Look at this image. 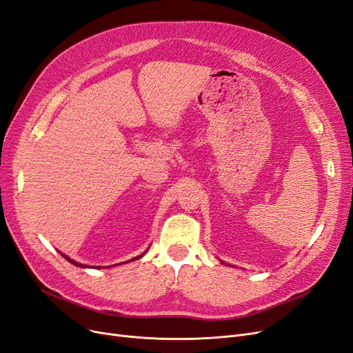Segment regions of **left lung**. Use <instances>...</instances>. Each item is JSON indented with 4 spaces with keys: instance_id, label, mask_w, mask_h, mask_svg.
I'll use <instances>...</instances> for the list:
<instances>
[{
    "instance_id": "obj_1",
    "label": "left lung",
    "mask_w": 353,
    "mask_h": 353,
    "mask_svg": "<svg viewBox=\"0 0 353 353\" xmlns=\"http://www.w3.org/2000/svg\"><path fill=\"white\" fill-rule=\"evenodd\" d=\"M223 264H225V263H223Z\"/></svg>"
}]
</instances>
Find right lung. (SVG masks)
<instances>
[{
  "mask_svg": "<svg viewBox=\"0 0 353 353\" xmlns=\"http://www.w3.org/2000/svg\"><path fill=\"white\" fill-rule=\"evenodd\" d=\"M144 252H148V251H144ZM144 252H143L141 255H139V257H134V259H132V260H128V261H125V263H130V261H134V260H139V259H141L143 255H144ZM61 255H63V257H64L67 261H70L71 264H74V265H77V267H86V265H83V264H80V263H76L74 260H71L70 257H67V255H65V254H63V252H61Z\"/></svg>",
  "mask_w": 353,
  "mask_h": 353,
  "instance_id": "add662e5",
  "label": "right lung"
}]
</instances>
